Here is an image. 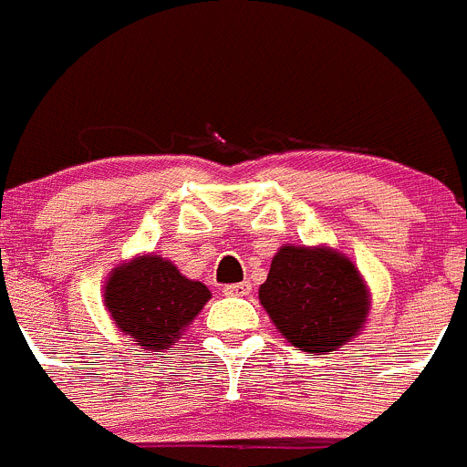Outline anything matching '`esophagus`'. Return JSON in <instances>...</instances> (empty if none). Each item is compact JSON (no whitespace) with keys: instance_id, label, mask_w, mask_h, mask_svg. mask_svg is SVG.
<instances>
[{"instance_id":"esophagus-1","label":"esophagus","mask_w":467,"mask_h":467,"mask_svg":"<svg viewBox=\"0 0 467 467\" xmlns=\"http://www.w3.org/2000/svg\"><path fill=\"white\" fill-rule=\"evenodd\" d=\"M251 292V283H237V285H225L223 294L225 296H246Z\"/></svg>"}]
</instances>
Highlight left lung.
Wrapping results in <instances>:
<instances>
[{
	"mask_svg": "<svg viewBox=\"0 0 467 467\" xmlns=\"http://www.w3.org/2000/svg\"><path fill=\"white\" fill-rule=\"evenodd\" d=\"M260 303L298 351L328 354L365 328L372 294L358 266L326 246L285 244L260 285Z\"/></svg>",
	"mask_w": 467,
	"mask_h": 467,
	"instance_id": "1",
	"label": "left lung"
}]
</instances>
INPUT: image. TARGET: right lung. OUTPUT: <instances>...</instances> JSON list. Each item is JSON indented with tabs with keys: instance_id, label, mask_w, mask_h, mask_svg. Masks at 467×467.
<instances>
[{
	"instance_id": "add662e5",
	"label": "right lung",
	"mask_w": 467,
	"mask_h": 467,
	"mask_svg": "<svg viewBox=\"0 0 467 467\" xmlns=\"http://www.w3.org/2000/svg\"><path fill=\"white\" fill-rule=\"evenodd\" d=\"M104 307L116 328L146 354L171 348L212 298L201 283L155 253L120 262L104 283Z\"/></svg>"
}]
</instances>
